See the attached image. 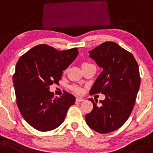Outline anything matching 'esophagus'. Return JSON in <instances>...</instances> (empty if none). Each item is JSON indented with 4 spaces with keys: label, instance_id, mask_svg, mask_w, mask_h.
Returning a JSON list of instances; mask_svg holds the SVG:
<instances>
[{
    "label": "esophagus",
    "instance_id": "obj_1",
    "mask_svg": "<svg viewBox=\"0 0 153 153\" xmlns=\"http://www.w3.org/2000/svg\"><path fill=\"white\" fill-rule=\"evenodd\" d=\"M84 99L82 98V97H77L76 98V102H82V101H83Z\"/></svg>",
    "mask_w": 153,
    "mask_h": 153
}]
</instances>
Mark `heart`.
Listing matches in <instances>:
<instances>
[{"instance_id": "b5f03b06", "label": "heart", "mask_w": 153, "mask_h": 153, "mask_svg": "<svg viewBox=\"0 0 153 153\" xmlns=\"http://www.w3.org/2000/svg\"><path fill=\"white\" fill-rule=\"evenodd\" d=\"M86 64H88V63H84L83 65H86ZM71 89H72V90L74 91V92H75L77 94H79V93H81V92H82V89L80 88L79 87H78V86H76V85L72 86Z\"/></svg>"}]
</instances>
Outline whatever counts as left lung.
Wrapping results in <instances>:
<instances>
[{
	"mask_svg": "<svg viewBox=\"0 0 153 153\" xmlns=\"http://www.w3.org/2000/svg\"><path fill=\"white\" fill-rule=\"evenodd\" d=\"M102 71L90 91V95L102 93L104 100L97 105L92 98L93 108L85 116L87 124L100 134L119 128L130 116L140 86L138 63L131 53L114 42H105L89 52Z\"/></svg>",
	"mask_w": 153,
	"mask_h": 153,
	"instance_id": "left-lung-1",
	"label": "left lung"
}]
</instances>
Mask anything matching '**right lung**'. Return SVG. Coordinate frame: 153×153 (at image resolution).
I'll use <instances>...</instances> for the list:
<instances>
[{
    "label": "right lung",
    "instance_id": "add662e5",
    "mask_svg": "<svg viewBox=\"0 0 153 153\" xmlns=\"http://www.w3.org/2000/svg\"><path fill=\"white\" fill-rule=\"evenodd\" d=\"M76 48L57 51L48 45L35 46L22 56L13 76L16 104L22 116L30 126L40 131H48L64 121L75 97L65 92L54 98L50 85L58 84L63 71L78 56Z\"/></svg>",
    "mask_w": 153,
    "mask_h": 153
}]
</instances>
